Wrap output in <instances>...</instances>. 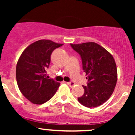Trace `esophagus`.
Listing matches in <instances>:
<instances>
[{"mask_svg":"<svg viewBox=\"0 0 135 135\" xmlns=\"http://www.w3.org/2000/svg\"><path fill=\"white\" fill-rule=\"evenodd\" d=\"M66 84H67L69 86H70V87H73V86L75 85V83L72 81V82H68V83H66Z\"/></svg>","mask_w":135,"mask_h":135,"instance_id":"1","label":"esophagus"}]
</instances>
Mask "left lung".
Segmentation results:
<instances>
[{"label": "left lung", "instance_id": "left-lung-1", "mask_svg": "<svg viewBox=\"0 0 135 135\" xmlns=\"http://www.w3.org/2000/svg\"><path fill=\"white\" fill-rule=\"evenodd\" d=\"M70 46L80 55L83 69L88 75V85L83 86L84 93L78 101L86 107L100 106L107 101L115 89L117 80L115 60L108 51L95 42Z\"/></svg>", "mask_w": 135, "mask_h": 135}]
</instances>
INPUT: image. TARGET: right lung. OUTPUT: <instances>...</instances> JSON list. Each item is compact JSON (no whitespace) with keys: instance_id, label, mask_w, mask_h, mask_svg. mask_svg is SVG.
Listing matches in <instances>:
<instances>
[{"instance_id":"obj_1","label":"right lung","mask_w":135,"mask_h":135,"mask_svg":"<svg viewBox=\"0 0 135 135\" xmlns=\"http://www.w3.org/2000/svg\"><path fill=\"white\" fill-rule=\"evenodd\" d=\"M63 44L50 40H39L23 51L16 65V76L18 88L23 95L33 104L46 103L53 97L60 83L48 79L51 55Z\"/></svg>"}]
</instances>
